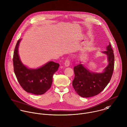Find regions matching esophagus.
<instances>
[{"mask_svg":"<svg viewBox=\"0 0 127 127\" xmlns=\"http://www.w3.org/2000/svg\"><path fill=\"white\" fill-rule=\"evenodd\" d=\"M64 65H65V66L66 67H68L69 66V65H70V61H69V60L68 59L65 60V63H64Z\"/></svg>","mask_w":127,"mask_h":127,"instance_id":"34e87169","label":"esophagus"}]
</instances>
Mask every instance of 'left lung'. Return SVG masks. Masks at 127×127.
Wrapping results in <instances>:
<instances>
[{"label":"left lung","mask_w":127,"mask_h":127,"mask_svg":"<svg viewBox=\"0 0 127 127\" xmlns=\"http://www.w3.org/2000/svg\"><path fill=\"white\" fill-rule=\"evenodd\" d=\"M106 51L103 52L108 57L109 64L102 73L89 71L81 64L74 68L75 77L72 85L76 93L82 97H91L101 93L112 78L114 68V54L110 43Z\"/></svg>","instance_id":"obj_1"}]
</instances>
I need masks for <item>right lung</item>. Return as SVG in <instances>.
Wrapping results in <instances>:
<instances>
[{"label":"right lung","mask_w":127,"mask_h":127,"mask_svg":"<svg viewBox=\"0 0 127 127\" xmlns=\"http://www.w3.org/2000/svg\"><path fill=\"white\" fill-rule=\"evenodd\" d=\"M21 39L17 41L13 57L14 71L21 87L28 93L42 95L48 90L52 85L53 76L59 67L58 63L50 61L36 69L26 67L20 60L18 48Z\"/></svg>","instance_id":"1"}]
</instances>
